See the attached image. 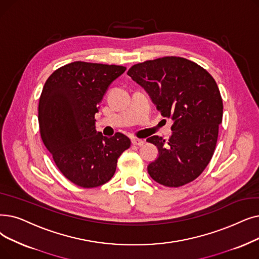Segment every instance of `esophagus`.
Wrapping results in <instances>:
<instances>
[{
  "instance_id": "34e87169",
  "label": "esophagus",
  "mask_w": 259,
  "mask_h": 259,
  "mask_svg": "<svg viewBox=\"0 0 259 259\" xmlns=\"http://www.w3.org/2000/svg\"><path fill=\"white\" fill-rule=\"evenodd\" d=\"M144 140H140V139H132V144L136 146H142L144 145Z\"/></svg>"
}]
</instances>
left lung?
<instances>
[{"label": "left lung", "mask_w": 259, "mask_h": 259, "mask_svg": "<svg viewBox=\"0 0 259 259\" xmlns=\"http://www.w3.org/2000/svg\"><path fill=\"white\" fill-rule=\"evenodd\" d=\"M127 74L145 89L161 114L174 120L168 142L157 136L147 139L159 149L148 174L168 187L194 181L211 159L222 121L215 79L197 63L175 56L134 64Z\"/></svg>", "instance_id": "8db88e82"}]
</instances>
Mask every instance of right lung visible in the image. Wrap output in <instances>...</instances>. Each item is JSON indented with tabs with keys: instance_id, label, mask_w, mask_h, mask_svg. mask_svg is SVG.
<instances>
[{
	"instance_id": "1",
	"label": "right lung",
	"mask_w": 259,
	"mask_h": 259,
	"mask_svg": "<svg viewBox=\"0 0 259 259\" xmlns=\"http://www.w3.org/2000/svg\"><path fill=\"white\" fill-rule=\"evenodd\" d=\"M125 71L121 65L75 61L56 70L43 87L38 115L41 139L61 174L80 187L107 183L119 155L130 147L122 133L107 138L95 129L99 104Z\"/></svg>"
}]
</instances>
